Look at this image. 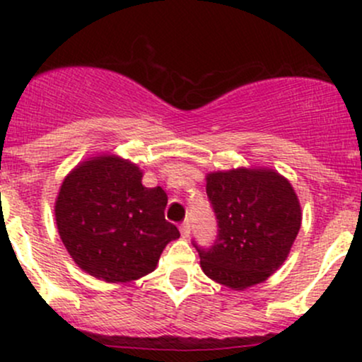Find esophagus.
<instances>
[{
    "label": "esophagus",
    "instance_id": "34e87169",
    "mask_svg": "<svg viewBox=\"0 0 362 362\" xmlns=\"http://www.w3.org/2000/svg\"><path fill=\"white\" fill-rule=\"evenodd\" d=\"M180 235H182V238H189V235H190V223L189 221H184L180 224Z\"/></svg>",
    "mask_w": 362,
    "mask_h": 362
}]
</instances>
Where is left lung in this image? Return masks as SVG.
Masks as SVG:
<instances>
[{"label": "left lung", "instance_id": "obj_1", "mask_svg": "<svg viewBox=\"0 0 362 362\" xmlns=\"http://www.w3.org/2000/svg\"><path fill=\"white\" fill-rule=\"evenodd\" d=\"M218 238L197 248L209 279L235 291L267 281L288 259L301 228L300 199L272 168H231L206 175Z\"/></svg>", "mask_w": 362, "mask_h": 362}]
</instances>
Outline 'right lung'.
Here are the masks:
<instances>
[{
  "label": "right lung",
  "mask_w": 362,
  "mask_h": 362,
  "mask_svg": "<svg viewBox=\"0 0 362 362\" xmlns=\"http://www.w3.org/2000/svg\"><path fill=\"white\" fill-rule=\"evenodd\" d=\"M141 180L143 170L117 155L88 158L62 180L54 204L57 231L74 264L97 279L146 276L180 236L165 219V190Z\"/></svg>",
  "instance_id": "right-lung-1"
}]
</instances>
